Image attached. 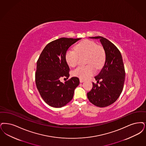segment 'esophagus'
Masks as SVG:
<instances>
[{
  "label": "esophagus",
  "instance_id": "1",
  "mask_svg": "<svg viewBox=\"0 0 146 146\" xmlns=\"http://www.w3.org/2000/svg\"><path fill=\"white\" fill-rule=\"evenodd\" d=\"M85 82V80H84V79H81V78H80V82L82 83V82Z\"/></svg>",
  "mask_w": 146,
  "mask_h": 146
}]
</instances>
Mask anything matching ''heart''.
<instances>
[{"instance_id": "b5f03b06", "label": "heart", "mask_w": 146, "mask_h": 146, "mask_svg": "<svg viewBox=\"0 0 146 146\" xmlns=\"http://www.w3.org/2000/svg\"><path fill=\"white\" fill-rule=\"evenodd\" d=\"M86 55V66H78L73 71V74L81 79H86L94 74L95 68L100 69L104 64L106 54L103 47L94 42L85 40L79 42L76 49H68L65 55L68 64L75 67L78 63L79 56Z\"/></svg>"}]
</instances>
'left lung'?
Segmentation results:
<instances>
[{"label":"left lung","mask_w":146,"mask_h":146,"mask_svg":"<svg viewBox=\"0 0 146 146\" xmlns=\"http://www.w3.org/2000/svg\"><path fill=\"white\" fill-rule=\"evenodd\" d=\"M89 38L99 39L105 50L106 59L99 74L94 76L97 84L92 83L93 88L87 96L92 104L104 108L113 104L122 92L125 80L122 57L118 48L106 38L102 36Z\"/></svg>","instance_id":"obj_1"}]
</instances>
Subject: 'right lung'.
<instances>
[{
  "label": "right lung",
  "instance_id": "right-lung-1",
  "mask_svg": "<svg viewBox=\"0 0 146 146\" xmlns=\"http://www.w3.org/2000/svg\"><path fill=\"white\" fill-rule=\"evenodd\" d=\"M80 39L62 37L52 41L43 49L37 61L36 87L42 99L50 106L61 108L68 103L79 84L77 77H72L64 83L60 80L70 76L66 52Z\"/></svg>",
  "mask_w": 146,
  "mask_h": 146
}]
</instances>
